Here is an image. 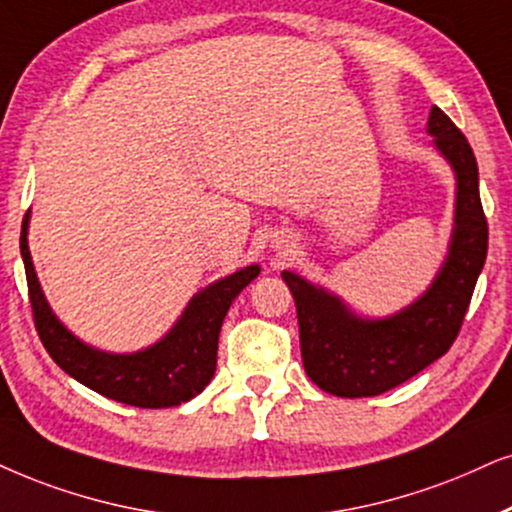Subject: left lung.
Instances as JSON below:
<instances>
[{"label":"left lung","mask_w":512,"mask_h":512,"mask_svg":"<svg viewBox=\"0 0 512 512\" xmlns=\"http://www.w3.org/2000/svg\"><path fill=\"white\" fill-rule=\"evenodd\" d=\"M428 134L456 174V212L446 260L416 302L385 319H368L326 288L293 271L281 274L295 297L304 371L335 397H375L444 357L461 331L487 260L489 229L475 153L437 106L430 111Z\"/></svg>","instance_id":"obj_1"}]
</instances>
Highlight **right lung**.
<instances>
[{
    "label": "right lung",
    "mask_w": 512,
    "mask_h": 512,
    "mask_svg": "<svg viewBox=\"0 0 512 512\" xmlns=\"http://www.w3.org/2000/svg\"><path fill=\"white\" fill-rule=\"evenodd\" d=\"M30 212L21 226V257L28 278V295L35 316V328L49 357L70 378L103 397L139 406V409H167L179 406L205 390L217 368V340L231 302L260 276V267L238 269L219 278L191 297L184 314L170 333L155 345L132 354H108L80 338L56 319L44 297L28 248Z\"/></svg>",
    "instance_id": "obj_1"
}]
</instances>
